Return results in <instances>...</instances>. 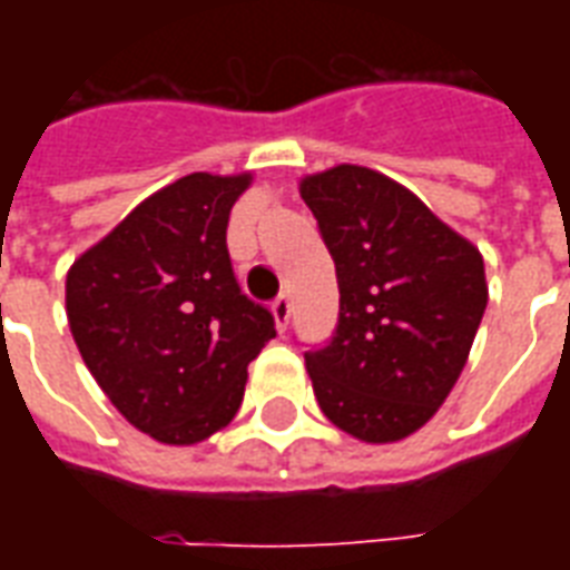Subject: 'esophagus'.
<instances>
[{
	"mask_svg": "<svg viewBox=\"0 0 570 570\" xmlns=\"http://www.w3.org/2000/svg\"><path fill=\"white\" fill-rule=\"evenodd\" d=\"M272 314H274V323H277V330H286L289 314H293V302H289V296H286V293H281V296L274 298Z\"/></svg>",
	"mask_w": 570,
	"mask_h": 570,
	"instance_id": "esophagus-1",
	"label": "esophagus"
}]
</instances>
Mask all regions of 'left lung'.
<instances>
[{
    "instance_id": "left-lung-1",
    "label": "left lung",
    "mask_w": 570,
    "mask_h": 570,
    "mask_svg": "<svg viewBox=\"0 0 570 570\" xmlns=\"http://www.w3.org/2000/svg\"><path fill=\"white\" fill-rule=\"evenodd\" d=\"M338 277V326L305 351L335 428L396 442L433 419L464 370L489 305L479 249L406 186L338 164L302 179Z\"/></svg>"
}]
</instances>
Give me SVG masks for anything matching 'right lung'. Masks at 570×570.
I'll return each instance as SVG.
<instances>
[{"mask_svg":"<svg viewBox=\"0 0 570 570\" xmlns=\"http://www.w3.org/2000/svg\"><path fill=\"white\" fill-rule=\"evenodd\" d=\"M249 174H188L85 249L67 317L85 366L151 440L195 445L235 419L272 311L240 293L225 228Z\"/></svg>","mask_w":570,"mask_h":570,"instance_id":"1","label":"right lung"}]
</instances>
